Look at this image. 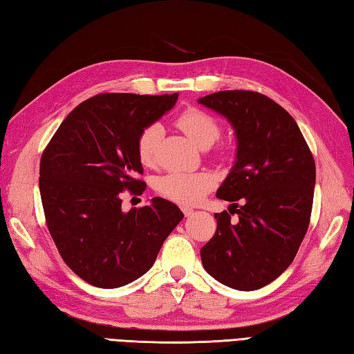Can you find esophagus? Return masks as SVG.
Masks as SVG:
<instances>
[{
  "mask_svg": "<svg viewBox=\"0 0 354 354\" xmlns=\"http://www.w3.org/2000/svg\"><path fill=\"white\" fill-rule=\"evenodd\" d=\"M183 213L185 217H189L193 214V209L192 208H187V207H183Z\"/></svg>",
  "mask_w": 354,
  "mask_h": 354,
  "instance_id": "34e87169",
  "label": "esophagus"
}]
</instances>
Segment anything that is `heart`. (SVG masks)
Masks as SVG:
<instances>
[{
  "mask_svg": "<svg viewBox=\"0 0 354 354\" xmlns=\"http://www.w3.org/2000/svg\"><path fill=\"white\" fill-rule=\"evenodd\" d=\"M176 126L201 149L212 147L221 137V124L207 112L189 108L178 115ZM162 127L153 123L140 133L137 142L138 160L146 167L156 162ZM214 179L208 173H167L156 181V192L179 205H196L213 189Z\"/></svg>",
  "mask_w": 354,
  "mask_h": 354,
  "instance_id": "b5f03b06",
  "label": "heart"
}]
</instances>
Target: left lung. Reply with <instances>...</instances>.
<instances>
[{"instance_id": "8db88e82", "label": "left lung", "mask_w": 354, "mask_h": 354, "mask_svg": "<svg viewBox=\"0 0 354 354\" xmlns=\"http://www.w3.org/2000/svg\"><path fill=\"white\" fill-rule=\"evenodd\" d=\"M198 103L227 118L237 138L234 165L216 193L232 202L230 213L214 214L217 228L202 246V265L228 288L260 289L289 268L309 228L312 152L289 112L260 93L219 91ZM234 212L237 223L230 221Z\"/></svg>"}]
</instances>
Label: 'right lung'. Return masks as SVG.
I'll use <instances>...</instances> for the list:
<instances>
[{
  "label": "right lung",
  "mask_w": 354,
  "mask_h": 354,
  "mask_svg": "<svg viewBox=\"0 0 354 354\" xmlns=\"http://www.w3.org/2000/svg\"><path fill=\"white\" fill-rule=\"evenodd\" d=\"M178 94H99L82 102L59 126L41 156L45 221L64 261L95 288L129 284L152 268L164 240L183 221L173 202L123 212L122 194L146 184L140 133L175 106Z\"/></svg>",
  "instance_id": "add662e5"
}]
</instances>
